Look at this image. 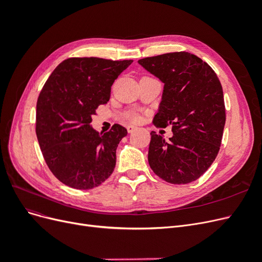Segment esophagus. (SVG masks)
<instances>
[{
    "instance_id": "esophagus-1",
    "label": "esophagus",
    "mask_w": 262,
    "mask_h": 262,
    "mask_svg": "<svg viewBox=\"0 0 262 262\" xmlns=\"http://www.w3.org/2000/svg\"><path fill=\"white\" fill-rule=\"evenodd\" d=\"M137 128L134 125H131V124H129V125H126V130H128V132L129 133H132L134 130H136Z\"/></svg>"
}]
</instances>
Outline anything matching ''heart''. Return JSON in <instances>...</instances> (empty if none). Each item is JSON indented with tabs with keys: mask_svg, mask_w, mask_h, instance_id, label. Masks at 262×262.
Masks as SVG:
<instances>
[{
	"mask_svg": "<svg viewBox=\"0 0 262 262\" xmlns=\"http://www.w3.org/2000/svg\"><path fill=\"white\" fill-rule=\"evenodd\" d=\"M128 118L130 119L131 121H133V122L139 121V116L136 115V114H130V115H128Z\"/></svg>",
	"mask_w": 262,
	"mask_h": 262,
	"instance_id": "b5f03b06",
	"label": "heart"
}]
</instances>
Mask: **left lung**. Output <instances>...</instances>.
<instances>
[{"mask_svg": "<svg viewBox=\"0 0 262 262\" xmlns=\"http://www.w3.org/2000/svg\"><path fill=\"white\" fill-rule=\"evenodd\" d=\"M164 84L154 124L172 126L169 140L150 132L148 164L165 181L189 184L215 160L225 125L223 90L207 62L189 52L138 61Z\"/></svg>", "mask_w": 262, "mask_h": 262, "instance_id": "8db88e82", "label": "left lung"}]
</instances>
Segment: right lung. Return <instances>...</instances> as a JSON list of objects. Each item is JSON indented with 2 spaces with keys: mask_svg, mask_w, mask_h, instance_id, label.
I'll return each instance as SVG.
<instances>
[{
  "mask_svg": "<svg viewBox=\"0 0 262 262\" xmlns=\"http://www.w3.org/2000/svg\"><path fill=\"white\" fill-rule=\"evenodd\" d=\"M133 60L70 58L53 70L37 101L36 133L43 158L63 184L87 190L101 185L116 166V149L128 134L114 124L92 128V117L107 104L112 85Z\"/></svg>",
  "mask_w": 262,
  "mask_h": 262,
  "instance_id": "add662e5",
  "label": "right lung"
}]
</instances>
